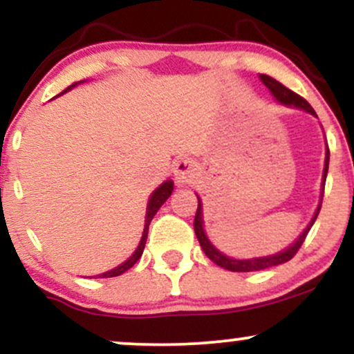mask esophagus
<instances>
[{
	"label": "esophagus",
	"mask_w": 354,
	"mask_h": 354,
	"mask_svg": "<svg viewBox=\"0 0 354 354\" xmlns=\"http://www.w3.org/2000/svg\"><path fill=\"white\" fill-rule=\"evenodd\" d=\"M196 178V165L189 158H183L174 166V180L178 185H191Z\"/></svg>",
	"instance_id": "34e87169"
}]
</instances>
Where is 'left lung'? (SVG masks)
<instances>
[{"label":"left lung","instance_id":"1","mask_svg":"<svg viewBox=\"0 0 354 354\" xmlns=\"http://www.w3.org/2000/svg\"><path fill=\"white\" fill-rule=\"evenodd\" d=\"M261 78L263 83L266 84V88L270 89L271 93H273V96L276 100L279 101V103L283 104H288V106H296V108H301L304 111L311 113V115L316 116L315 109L311 108V104L308 103L306 100L303 98V96H299L298 93L291 91L290 88H286L284 84L279 83V81H276L274 78H271V76L268 75H261L259 76ZM328 165H330V149H326V160H324V171H323V191H321V201H323V193H324V183H326V174H328ZM319 209H321V205L318 206V209H316L315 216H313L311 223L308 225V228L303 231L301 236H299L296 241L291 245L288 250L281 251V253L278 254H273V256H266V258H254V259H233V258H228V256H225L223 253H219V251L214 248L211 243L208 241V238H206L205 234V230H203V219H201V201L200 198H198V209H196V214H194V233H196V238L198 241H200V245L203 248V251H205V254L208 256L213 263H216L218 266L225 268V270L228 271H238V273H248V271H259V270H266V268H273V266H278V265H283V263L290 261L293 256L298 253L299 248L304 243V239L308 236V231L311 230L313 223L316 221V218H318L319 214Z\"/></svg>","mask_w":354,"mask_h":354}]
</instances>
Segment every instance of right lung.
<instances>
[{
  "label": "right lung",
  "instance_id": "add662e5",
  "mask_svg": "<svg viewBox=\"0 0 354 354\" xmlns=\"http://www.w3.org/2000/svg\"><path fill=\"white\" fill-rule=\"evenodd\" d=\"M76 84V83H75ZM73 84V86H75ZM71 88V86H70ZM68 88V89H70ZM66 91V89H64ZM173 193V181H166L163 183V185L160 186L154 193L151 194V198H149V203H148V211H146V225H145V231H143V238H141L140 241V246L136 248L135 254L131 256L129 259H126V261L123 263V265H120L118 268H115V270L111 271H106V273L103 274H98L100 278H113V276H120L123 274L124 271H128L129 268H131L135 263L138 261V259L141 258V254H143V250H145V245H146V238H148V228H149V223H151V219L154 218V214L158 213V209L161 208V205L168 200L169 196H171Z\"/></svg>",
  "mask_w": 354,
  "mask_h": 354
}]
</instances>
